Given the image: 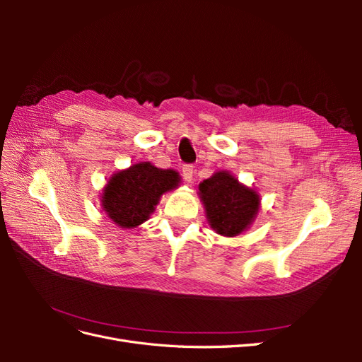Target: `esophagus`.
<instances>
[{"mask_svg": "<svg viewBox=\"0 0 362 362\" xmlns=\"http://www.w3.org/2000/svg\"><path fill=\"white\" fill-rule=\"evenodd\" d=\"M193 173H194V170H193V166H190V164H185V166L182 168V175H184V180L187 181V182H192V180H193Z\"/></svg>", "mask_w": 362, "mask_h": 362, "instance_id": "34e87169", "label": "esophagus"}]
</instances>
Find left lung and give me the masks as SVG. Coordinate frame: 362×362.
Returning <instances> with one entry per match:
<instances>
[{
  "label": "left lung",
  "mask_w": 362,
  "mask_h": 362,
  "mask_svg": "<svg viewBox=\"0 0 362 362\" xmlns=\"http://www.w3.org/2000/svg\"><path fill=\"white\" fill-rule=\"evenodd\" d=\"M198 190L208 225L214 233L237 237L255 222L261 196L255 189L240 182L231 172H214L199 184Z\"/></svg>",
  "instance_id": "8db88e82"
}]
</instances>
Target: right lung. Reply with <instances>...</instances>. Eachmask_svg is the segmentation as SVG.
Masks as SVG:
<instances>
[{
    "label": "right lung",
    "mask_w": 362,
    "mask_h": 362,
    "mask_svg": "<svg viewBox=\"0 0 362 362\" xmlns=\"http://www.w3.org/2000/svg\"><path fill=\"white\" fill-rule=\"evenodd\" d=\"M180 182L177 170L139 161L112 175L101 193V208L115 225L133 229L146 222L161 196L178 189Z\"/></svg>",
    "instance_id": "obj_1"
}]
</instances>
